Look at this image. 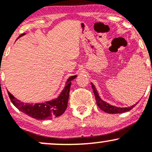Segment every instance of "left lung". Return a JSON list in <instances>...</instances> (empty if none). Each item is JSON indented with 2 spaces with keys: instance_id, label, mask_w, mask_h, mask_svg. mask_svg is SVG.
<instances>
[{
  "instance_id": "obj_1",
  "label": "left lung",
  "mask_w": 152,
  "mask_h": 152,
  "mask_svg": "<svg viewBox=\"0 0 152 152\" xmlns=\"http://www.w3.org/2000/svg\"><path fill=\"white\" fill-rule=\"evenodd\" d=\"M91 86L92 88H93L94 95H95V98L96 100V104L97 105L102 111H105L106 113H109V114H120V113H124L126 112V111H130L131 109H132L137 104V103L134 105L130 106V107H126V108H119V107H116V106H111L110 104H107V103L104 102L102 99L99 97L98 92H97L95 86L93 83H91Z\"/></svg>"
}]
</instances>
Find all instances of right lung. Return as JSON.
I'll return each mask as SVG.
<instances>
[{
    "instance_id": "obj_1",
    "label": "right lung",
    "mask_w": 152,
    "mask_h": 152,
    "mask_svg": "<svg viewBox=\"0 0 152 152\" xmlns=\"http://www.w3.org/2000/svg\"><path fill=\"white\" fill-rule=\"evenodd\" d=\"M24 34H21L19 36V37ZM76 76H71L68 79L65 88L62 91L58 98L43 104H36L34 105L30 104H24L15 99L9 91H8V94L13 105L24 114L34 118H36L37 120L50 119L54 117H58L65 112L69 102L71 81L74 80Z\"/></svg>"
}]
</instances>
